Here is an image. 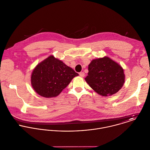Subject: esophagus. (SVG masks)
<instances>
[{"label": "esophagus", "mask_w": 150, "mask_h": 150, "mask_svg": "<svg viewBox=\"0 0 150 150\" xmlns=\"http://www.w3.org/2000/svg\"><path fill=\"white\" fill-rule=\"evenodd\" d=\"M79 75H80V76L81 77H84L85 76V73H84V72H80V73H79Z\"/></svg>", "instance_id": "obj_1"}]
</instances>
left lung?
Listing matches in <instances>:
<instances>
[{
	"label": "left lung",
	"instance_id": "8db88e82",
	"mask_svg": "<svg viewBox=\"0 0 150 150\" xmlns=\"http://www.w3.org/2000/svg\"><path fill=\"white\" fill-rule=\"evenodd\" d=\"M86 83L103 96L115 94L125 82L122 67L107 57L93 59L88 65Z\"/></svg>",
	"mask_w": 150,
	"mask_h": 150
}]
</instances>
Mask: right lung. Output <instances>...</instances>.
Listing matches in <instances>:
<instances>
[{"label": "right lung", "mask_w": 150, "mask_h": 150, "mask_svg": "<svg viewBox=\"0 0 150 150\" xmlns=\"http://www.w3.org/2000/svg\"><path fill=\"white\" fill-rule=\"evenodd\" d=\"M79 74L66 64L50 55L38 64L32 71L31 84L44 98L57 96Z\"/></svg>", "instance_id": "1"}]
</instances>
